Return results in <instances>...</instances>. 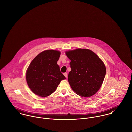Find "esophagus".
<instances>
[{
  "label": "esophagus",
  "instance_id": "34e87169",
  "mask_svg": "<svg viewBox=\"0 0 132 132\" xmlns=\"http://www.w3.org/2000/svg\"><path fill=\"white\" fill-rule=\"evenodd\" d=\"M63 75H64V76L65 77V78H67V77H68V74H67V73H63Z\"/></svg>",
  "mask_w": 132,
  "mask_h": 132
}]
</instances>
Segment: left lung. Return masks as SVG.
I'll return each instance as SVG.
<instances>
[{"label":"left lung","instance_id":"left-lung-1","mask_svg":"<svg viewBox=\"0 0 132 132\" xmlns=\"http://www.w3.org/2000/svg\"><path fill=\"white\" fill-rule=\"evenodd\" d=\"M71 60L68 81L76 94L89 97L100 88L106 70L103 61L92 51L77 49L65 52Z\"/></svg>","mask_w":132,"mask_h":132}]
</instances>
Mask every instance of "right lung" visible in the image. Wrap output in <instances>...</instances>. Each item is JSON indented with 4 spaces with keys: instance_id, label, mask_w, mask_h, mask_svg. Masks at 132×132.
<instances>
[{
    "instance_id": "1",
    "label": "right lung",
    "mask_w": 132,
    "mask_h": 132,
    "mask_svg": "<svg viewBox=\"0 0 132 132\" xmlns=\"http://www.w3.org/2000/svg\"><path fill=\"white\" fill-rule=\"evenodd\" d=\"M60 52L47 50L38 54L30 63L26 74L27 84L35 94L46 97L53 93L65 77L57 64Z\"/></svg>"
}]
</instances>
